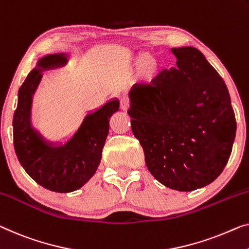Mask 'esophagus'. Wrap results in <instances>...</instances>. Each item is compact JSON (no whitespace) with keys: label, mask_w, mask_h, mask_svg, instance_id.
<instances>
[{"label":"esophagus","mask_w":249,"mask_h":249,"mask_svg":"<svg viewBox=\"0 0 249 249\" xmlns=\"http://www.w3.org/2000/svg\"><path fill=\"white\" fill-rule=\"evenodd\" d=\"M128 107H129L128 99H126V98L121 99V108L123 110H126V109H128Z\"/></svg>","instance_id":"esophagus-1"}]
</instances>
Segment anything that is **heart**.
Masks as SVG:
<instances>
[{
	"label": "heart",
	"mask_w": 249,
	"mask_h": 249,
	"mask_svg": "<svg viewBox=\"0 0 249 249\" xmlns=\"http://www.w3.org/2000/svg\"><path fill=\"white\" fill-rule=\"evenodd\" d=\"M159 71H160V64L153 55L146 54L140 59L139 73L144 81L150 83V81L155 79L159 75Z\"/></svg>",
	"instance_id": "b5f03b06"
}]
</instances>
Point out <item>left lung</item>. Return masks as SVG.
<instances>
[{"label":"left lung","mask_w":249,"mask_h":249,"mask_svg":"<svg viewBox=\"0 0 249 249\" xmlns=\"http://www.w3.org/2000/svg\"><path fill=\"white\" fill-rule=\"evenodd\" d=\"M177 64L128 92L132 132L155 179L192 191L220 176L231 154L236 118L227 86L194 47L172 48Z\"/></svg>","instance_id":"8db88e82"}]
</instances>
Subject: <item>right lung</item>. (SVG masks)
<instances>
[{
    "label": "right lung",
    "instance_id": "add662e5",
    "mask_svg": "<svg viewBox=\"0 0 249 249\" xmlns=\"http://www.w3.org/2000/svg\"><path fill=\"white\" fill-rule=\"evenodd\" d=\"M68 62L66 53L48 54L18 89V107L13 116V144L18 162L30 177L48 190L75 191L94 176L109 131V118L120 108L118 99L106 103L84 118L80 127L64 145H53L31 124L32 98L43 70Z\"/></svg>",
    "mask_w": 249,
    "mask_h": 249
}]
</instances>
